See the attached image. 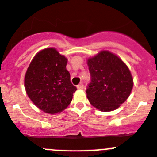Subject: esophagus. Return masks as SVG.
I'll list each match as a JSON object with an SVG mask.
<instances>
[{"instance_id": "1", "label": "esophagus", "mask_w": 157, "mask_h": 157, "mask_svg": "<svg viewBox=\"0 0 157 157\" xmlns=\"http://www.w3.org/2000/svg\"><path fill=\"white\" fill-rule=\"evenodd\" d=\"M77 89H79V90H83V89H84V84L81 83V84H78V85L77 86Z\"/></svg>"}]
</instances>
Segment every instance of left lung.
Masks as SVG:
<instances>
[{
	"label": "left lung",
	"mask_w": 157,
	"mask_h": 157,
	"mask_svg": "<svg viewBox=\"0 0 157 157\" xmlns=\"http://www.w3.org/2000/svg\"><path fill=\"white\" fill-rule=\"evenodd\" d=\"M87 63L91 78L86 91L89 102L102 112L119 108L133 88V77L128 66L109 51H101L87 59Z\"/></svg>",
	"instance_id": "obj_1"
}]
</instances>
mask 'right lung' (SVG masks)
<instances>
[{
  "label": "right lung",
  "instance_id": "add662e5",
  "mask_svg": "<svg viewBox=\"0 0 157 157\" xmlns=\"http://www.w3.org/2000/svg\"><path fill=\"white\" fill-rule=\"evenodd\" d=\"M67 59L54 48L40 51L32 59L24 78L26 94L37 108L56 114L67 108L77 87L66 70Z\"/></svg>",
  "mask_w": 157,
  "mask_h": 157
}]
</instances>
